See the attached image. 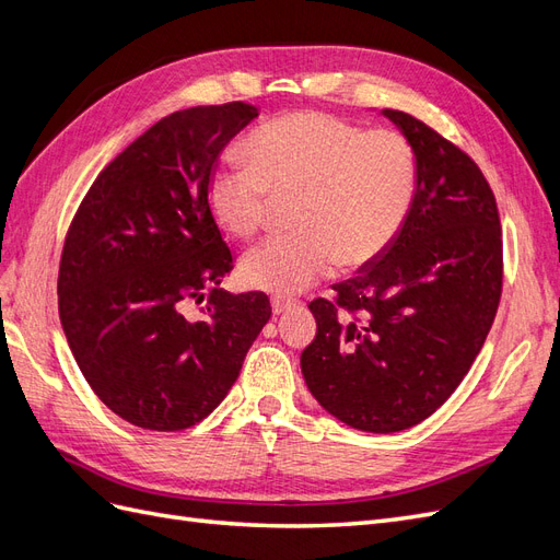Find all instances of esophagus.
<instances>
[{
    "mask_svg": "<svg viewBox=\"0 0 560 560\" xmlns=\"http://www.w3.org/2000/svg\"><path fill=\"white\" fill-rule=\"evenodd\" d=\"M270 306H273L276 315H280V313H287L290 308H296L299 301L290 299V296H273V299H270Z\"/></svg>",
    "mask_w": 560,
    "mask_h": 560,
    "instance_id": "1",
    "label": "esophagus"
}]
</instances>
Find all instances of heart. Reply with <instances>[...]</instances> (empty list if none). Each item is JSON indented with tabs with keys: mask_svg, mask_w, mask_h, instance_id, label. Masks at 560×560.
Masks as SVG:
<instances>
[{
	"mask_svg": "<svg viewBox=\"0 0 560 560\" xmlns=\"http://www.w3.org/2000/svg\"><path fill=\"white\" fill-rule=\"evenodd\" d=\"M416 159L397 130L329 114L280 116L254 130L247 161L212 175L208 206L233 235L257 231L273 200L294 196L296 233L270 235L241 261L247 287L296 294L343 261L362 266L393 243L411 210Z\"/></svg>",
	"mask_w": 560,
	"mask_h": 560,
	"instance_id": "heart-1",
	"label": "heart"
}]
</instances>
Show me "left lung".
Listing matches in <instances>:
<instances>
[{
	"label": "left lung",
	"instance_id": "left-lung-1",
	"mask_svg": "<svg viewBox=\"0 0 560 560\" xmlns=\"http://www.w3.org/2000/svg\"><path fill=\"white\" fill-rule=\"evenodd\" d=\"M411 144L416 194L401 229L317 319L301 371L346 425L389 434L442 406L493 327L502 294V231L493 191L463 149L416 116L383 109Z\"/></svg>",
	"mask_w": 560,
	"mask_h": 560
}]
</instances>
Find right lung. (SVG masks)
Masks as SVG:
<instances>
[{
    "instance_id": "right-lung-1",
    "label": "right lung",
    "mask_w": 560,
    "mask_h": 560,
    "mask_svg": "<svg viewBox=\"0 0 560 560\" xmlns=\"http://www.w3.org/2000/svg\"><path fill=\"white\" fill-rule=\"evenodd\" d=\"M257 116L226 103L161 118L97 175L67 231V343L93 393L142 430L210 416L270 319L264 292L219 290L233 254L208 206L219 154Z\"/></svg>"
}]
</instances>
